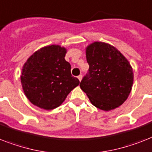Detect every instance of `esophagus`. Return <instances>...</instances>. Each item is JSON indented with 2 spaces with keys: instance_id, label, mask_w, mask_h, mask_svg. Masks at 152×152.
<instances>
[{
  "instance_id": "obj_1",
  "label": "esophagus",
  "mask_w": 152,
  "mask_h": 152,
  "mask_svg": "<svg viewBox=\"0 0 152 152\" xmlns=\"http://www.w3.org/2000/svg\"><path fill=\"white\" fill-rule=\"evenodd\" d=\"M77 78L79 79V80H80V81H81V80H82V78H83V76L82 75H80V76H78V77H77Z\"/></svg>"
}]
</instances>
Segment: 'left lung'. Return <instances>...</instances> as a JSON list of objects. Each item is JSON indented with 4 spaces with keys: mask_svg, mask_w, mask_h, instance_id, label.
<instances>
[{
    "mask_svg": "<svg viewBox=\"0 0 152 152\" xmlns=\"http://www.w3.org/2000/svg\"><path fill=\"white\" fill-rule=\"evenodd\" d=\"M89 72L80 87L91 104L103 111L118 108L127 99L134 83L131 65L115 47L94 42L86 48Z\"/></svg>",
    "mask_w": 152,
    "mask_h": 152,
    "instance_id": "left-lung-1",
    "label": "left lung"
}]
</instances>
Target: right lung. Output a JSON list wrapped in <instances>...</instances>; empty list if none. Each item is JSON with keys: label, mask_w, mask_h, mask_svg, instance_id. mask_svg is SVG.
Returning a JSON list of instances; mask_svg holds the SVG:
<instances>
[{"label": "right lung", "mask_w": 152, "mask_h": 152, "mask_svg": "<svg viewBox=\"0 0 152 152\" xmlns=\"http://www.w3.org/2000/svg\"><path fill=\"white\" fill-rule=\"evenodd\" d=\"M66 51L63 47L53 44L40 48L27 59L20 79L25 95L33 104L52 110L80 84L65 61Z\"/></svg>", "instance_id": "right-lung-1"}]
</instances>
